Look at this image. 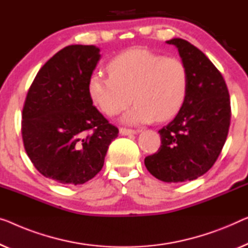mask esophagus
I'll return each instance as SVG.
<instances>
[{
	"label": "esophagus",
	"mask_w": 248,
	"mask_h": 248,
	"mask_svg": "<svg viewBox=\"0 0 248 248\" xmlns=\"http://www.w3.org/2000/svg\"><path fill=\"white\" fill-rule=\"evenodd\" d=\"M120 135L123 136H130V135H136L138 130H134V129H127V128H120Z\"/></svg>",
	"instance_id": "1"
}]
</instances>
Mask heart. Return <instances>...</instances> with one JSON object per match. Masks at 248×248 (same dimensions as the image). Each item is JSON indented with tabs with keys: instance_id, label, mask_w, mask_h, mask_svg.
I'll list each match as a JSON object with an SVG mask.
<instances>
[{
	"instance_id": "1",
	"label": "heart",
	"mask_w": 248,
	"mask_h": 248,
	"mask_svg": "<svg viewBox=\"0 0 248 248\" xmlns=\"http://www.w3.org/2000/svg\"><path fill=\"white\" fill-rule=\"evenodd\" d=\"M108 69L109 75L93 73L88 82L91 101L107 116H117L134 100L124 123L167 121L186 101L189 73L178 58L131 49L111 59Z\"/></svg>"
}]
</instances>
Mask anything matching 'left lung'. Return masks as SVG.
<instances>
[{
  "label": "left lung",
  "mask_w": 248,
  "mask_h": 248,
  "mask_svg": "<svg viewBox=\"0 0 248 248\" xmlns=\"http://www.w3.org/2000/svg\"><path fill=\"white\" fill-rule=\"evenodd\" d=\"M166 43L178 50L189 88L175 119L158 131L161 146L145 165L161 182L183 183L204 175L218 158L230 129L231 100L223 76L201 50L179 38Z\"/></svg>",
  "instance_id": "obj_1"
}]
</instances>
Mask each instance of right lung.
<instances>
[{
	"label": "right lung",
	"instance_id": "right-lung-1",
	"mask_svg": "<svg viewBox=\"0 0 248 248\" xmlns=\"http://www.w3.org/2000/svg\"><path fill=\"white\" fill-rule=\"evenodd\" d=\"M100 57L94 46H65L40 69L28 91L22 111L25 151L54 182L81 185L93 178L118 137L88 92Z\"/></svg>",
	"mask_w": 248,
	"mask_h": 248
}]
</instances>
